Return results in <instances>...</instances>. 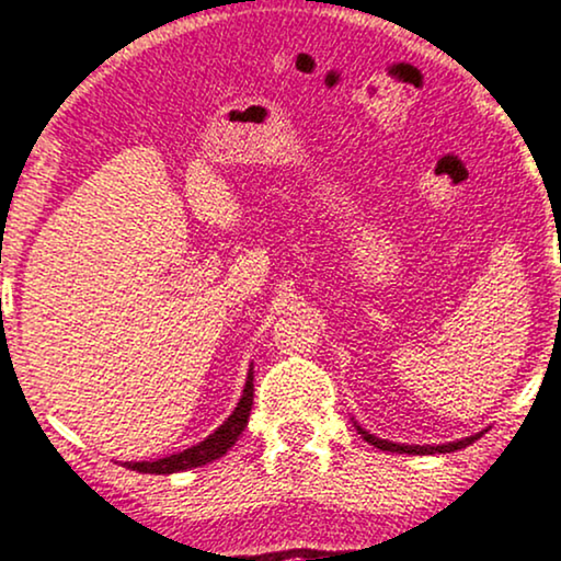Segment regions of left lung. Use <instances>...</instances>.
Wrapping results in <instances>:
<instances>
[{
	"label": "left lung",
	"instance_id": "8db88e82",
	"mask_svg": "<svg viewBox=\"0 0 561 561\" xmlns=\"http://www.w3.org/2000/svg\"><path fill=\"white\" fill-rule=\"evenodd\" d=\"M357 431H360L363 438H366L368 444H374L376 449H383V451H400V455H447V451L465 449V447H468V444H473V442H478V438H481V434H476V436L462 438V442L438 444V447H408V444H394V442H387V438H379V436L368 434V431H363L360 426H357Z\"/></svg>",
	"mask_w": 561,
	"mask_h": 561
}]
</instances>
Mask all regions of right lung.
I'll list each match as a JSON object with an SVG mask.
<instances>
[{
  "mask_svg": "<svg viewBox=\"0 0 561 561\" xmlns=\"http://www.w3.org/2000/svg\"><path fill=\"white\" fill-rule=\"evenodd\" d=\"M251 404H253V368L251 374H248L245 389H242V397L238 408H234V413L229 415L227 421L206 438V442L195 444V447L180 451V455L164 457V460H157V462H125V465L130 470H138V473L170 476V473H180V470H191V468H198V465L219 460V457L227 455V449L238 442L242 431H245L248 417H251Z\"/></svg>",
  "mask_w": 561,
  "mask_h": 561,
  "instance_id": "add662e5",
  "label": "right lung"
}]
</instances>
